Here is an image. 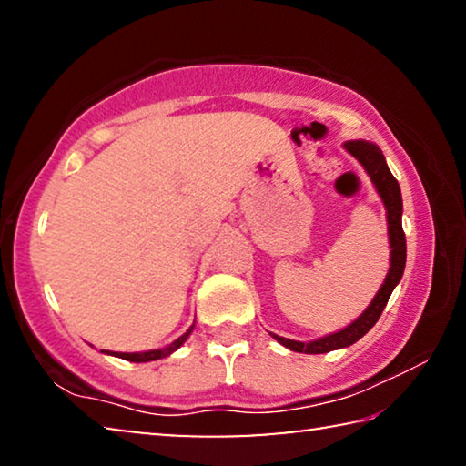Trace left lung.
<instances>
[{
    "label": "left lung",
    "instance_id": "left-lung-1",
    "mask_svg": "<svg viewBox=\"0 0 466 466\" xmlns=\"http://www.w3.org/2000/svg\"><path fill=\"white\" fill-rule=\"evenodd\" d=\"M347 152L351 156H356L361 162V167L366 168V172L372 178V183L376 187V191L380 193L384 208H386V219H389V236H390V269L386 279L382 283V288L378 289L376 298L372 299V304L368 306L364 314L351 322L350 327L339 330V333H333L329 337L317 339V341L310 343H302V341H291V339L273 335L275 341H279L283 347H288L291 351L298 353H327L333 350H341V347H347L351 343H356L358 339L364 337L370 329L376 325V320L380 319V314L384 310L386 302L392 294V289L397 283L403 278L405 271V261H407V240H405V232H403V224H400V214H403V199H400V188L397 178L392 177V172L386 167V160L382 156V149L376 147L374 144H368V141H347L345 144Z\"/></svg>",
    "mask_w": 466,
    "mask_h": 466
}]
</instances>
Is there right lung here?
Segmentation results:
<instances>
[{"mask_svg":"<svg viewBox=\"0 0 466 466\" xmlns=\"http://www.w3.org/2000/svg\"><path fill=\"white\" fill-rule=\"evenodd\" d=\"M191 330H193V327L188 329L183 337H178L175 343H170L168 347H164V350H154V351H144V353H116V356L123 358V360H129V361H154V360L167 358V356H170L172 351L178 350V347L187 341V337L191 335Z\"/></svg>","mask_w":466,"mask_h":466,"instance_id":"obj_1","label":"right lung"}]
</instances>
